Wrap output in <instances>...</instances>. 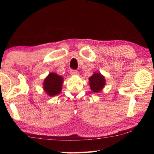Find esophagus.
<instances>
[{"instance_id": "obj_1", "label": "esophagus", "mask_w": 154, "mask_h": 154, "mask_svg": "<svg viewBox=\"0 0 154 154\" xmlns=\"http://www.w3.org/2000/svg\"><path fill=\"white\" fill-rule=\"evenodd\" d=\"M71 75H79V72L76 71V70H71Z\"/></svg>"}]
</instances>
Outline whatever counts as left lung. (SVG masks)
<instances>
[{
	"label": "left lung",
	"instance_id": "left-lung-1",
	"mask_svg": "<svg viewBox=\"0 0 154 154\" xmlns=\"http://www.w3.org/2000/svg\"><path fill=\"white\" fill-rule=\"evenodd\" d=\"M90 89L93 92L98 93L103 90L105 85V79L100 72H94L89 78Z\"/></svg>",
	"mask_w": 154,
	"mask_h": 154
}]
</instances>
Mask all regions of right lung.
Returning <instances> with one entry per match:
<instances>
[{"mask_svg":"<svg viewBox=\"0 0 154 154\" xmlns=\"http://www.w3.org/2000/svg\"><path fill=\"white\" fill-rule=\"evenodd\" d=\"M62 83V77L54 72H51L44 80L43 89L49 96H56L60 93Z\"/></svg>","mask_w":154,"mask_h":154,"instance_id":"obj_1","label":"right lung"}]
</instances>
